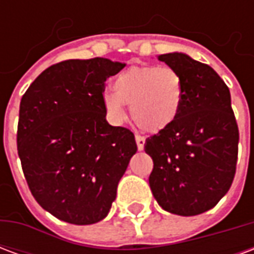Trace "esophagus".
Masks as SVG:
<instances>
[{"label":"esophagus","instance_id":"1","mask_svg":"<svg viewBox=\"0 0 254 254\" xmlns=\"http://www.w3.org/2000/svg\"><path fill=\"white\" fill-rule=\"evenodd\" d=\"M136 143H137L138 151H143L144 145H145V137H143V136H138V134H136Z\"/></svg>","mask_w":254,"mask_h":254}]
</instances>
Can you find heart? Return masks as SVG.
<instances>
[{
  "instance_id": "obj_1",
  "label": "heart",
  "mask_w": 254,
  "mask_h": 254,
  "mask_svg": "<svg viewBox=\"0 0 254 254\" xmlns=\"http://www.w3.org/2000/svg\"><path fill=\"white\" fill-rule=\"evenodd\" d=\"M113 91L102 95V105L113 121L125 118V104L130 106L133 120L143 130L159 133L180 116L185 85L176 69L145 65L120 73L113 81Z\"/></svg>"
}]
</instances>
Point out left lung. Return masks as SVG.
Here are the masks:
<instances>
[{"instance_id": "left-lung-1", "label": "left lung", "mask_w": 254, "mask_h": 254, "mask_svg": "<svg viewBox=\"0 0 254 254\" xmlns=\"http://www.w3.org/2000/svg\"><path fill=\"white\" fill-rule=\"evenodd\" d=\"M158 60L181 73L185 95L176 122L145 140L149 187L165 211L194 216L215 207L234 180L240 133L231 96L212 67L185 53Z\"/></svg>"}]
</instances>
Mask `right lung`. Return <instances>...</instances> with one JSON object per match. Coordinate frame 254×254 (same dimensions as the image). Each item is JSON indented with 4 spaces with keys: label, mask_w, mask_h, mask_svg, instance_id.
Listing matches in <instances>:
<instances>
[{
    "label": "right lung",
    "mask_w": 254,
    "mask_h": 254,
    "mask_svg": "<svg viewBox=\"0 0 254 254\" xmlns=\"http://www.w3.org/2000/svg\"><path fill=\"white\" fill-rule=\"evenodd\" d=\"M125 64L67 60L47 67L20 102L17 151L30 190L43 209L72 224L107 216L118 182L137 151L129 129L106 121V78Z\"/></svg>",
    "instance_id": "add662e5"
}]
</instances>
